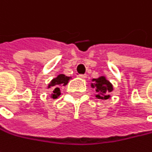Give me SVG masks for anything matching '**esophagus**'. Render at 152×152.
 <instances>
[{"instance_id": "obj_1", "label": "esophagus", "mask_w": 152, "mask_h": 152, "mask_svg": "<svg viewBox=\"0 0 152 152\" xmlns=\"http://www.w3.org/2000/svg\"><path fill=\"white\" fill-rule=\"evenodd\" d=\"M78 77H80V78H83V79H84V78H86L87 77V75L86 74H79V75H77Z\"/></svg>"}]
</instances>
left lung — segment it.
<instances>
[{
    "instance_id": "left-lung-1",
    "label": "left lung",
    "mask_w": 152,
    "mask_h": 152,
    "mask_svg": "<svg viewBox=\"0 0 152 152\" xmlns=\"http://www.w3.org/2000/svg\"><path fill=\"white\" fill-rule=\"evenodd\" d=\"M92 82L93 83H91V87L94 88L97 92L96 97L101 99H107L110 97L109 93L113 91V85L104 76L93 79Z\"/></svg>"
}]
</instances>
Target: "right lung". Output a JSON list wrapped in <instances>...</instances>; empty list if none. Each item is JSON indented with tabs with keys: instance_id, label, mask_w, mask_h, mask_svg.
Instances as JSON below:
<instances>
[{
	"instance_id": "1",
	"label": "right lung",
	"mask_w": 152,
	"mask_h": 152,
	"mask_svg": "<svg viewBox=\"0 0 152 152\" xmlns=\"http://www.w3.org/2000/svg\"><path fill=\"white\" fill-rule=\"evenodd\" d=\"M70 77H68L65 75H59L56 78L53 79L50 83V84L48 85V88L50 87H53V94H52V98L53 99H56L57 97H59L61 95L60 92V85H66L69 83Z\"/></svg>"
}]
</instances>
